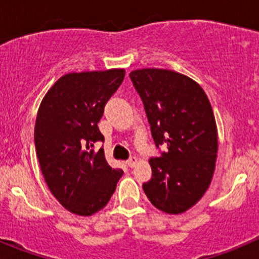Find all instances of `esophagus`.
Wrapping results in <instances>:
<instances>
[{
	"mask_svg": "<svg viewBox=\"0 0 259 259\" xmlns=\"http://www.w3.org/2000/svg\"><path fill=\"white\" fill-rule=\"evenodd\" d=\"M137 163H138V159L135 158V156H132V158L127 159L126 161V164L130 166V168H134V166L137 165Z\"/></svg>",
	"mask_w": 259,
	"mask_h": 259,
	"instance_id": "34e87169",
	"label": "esophagus"
}]
</instances>
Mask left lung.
<instances>
[{
    "mask_svg": "<svg viewBox=\"0 0 259 259\" xmlns=\"http://www.w3.org/2000/svg\"><path fill=\"white\" fill-rule=\"evenodd\" d=\"M129 76L156 148H166L149 160L151 179L143 189L159 210L183 213L204 195L213 178L218 135L210 103L199 83L171 70H135Z\"/></svg>",
    "mask_w": 259,
    "mask_h": 259,
    "instance_id": "8db88e82",
    "label": "left lung"
}]
</instances>
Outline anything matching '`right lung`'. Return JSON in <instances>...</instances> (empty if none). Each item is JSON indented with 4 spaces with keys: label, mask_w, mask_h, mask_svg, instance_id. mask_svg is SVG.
I'll return each mask as SVG.
<instances>
[{
    "label": "right lung",
    "mask_w": 259,
    "mask_h": 259,
    "mask_svg": "<svg viewBox=\"0 0 259 259\" xmlns=\"http://www.w3.org/2000/svg\"><path fill=\"white\" fill-rule=\"evenodd\" d=\"M124 69L71 72L42 99L35 125L36 155L50 192L77 215L103 209L124 171L108 164L98 122L109 99L121 85Z\"/></svg>",
    "instance_id": "1"
}]
</instances>
